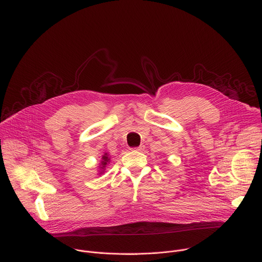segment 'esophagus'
<instances>
[{
    "label": "esophagus",
    "mask_w": 262,
    "mask_h": 262,
    "mask_svg": "<svg viewBox=\"0 0 262 262\" xmlns=\"http://www.w3.org/2000/svg\"><path fill=\"white\" fill-rule=\"evenodd\" d=\"M144 148H145V145L141 144L140 146H138V147H135L134 149H135V150H138V151H142V150H144Z\"/></svg>",
    "instance_id": "esophagus-1"
}]
</instances>
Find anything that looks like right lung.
<instances>
[{
  "label": "right lung",
  "mask_w": 262,
  "mask_h": 262,
  "mask_svg": "<svg viewBox=\"0 0 262 262\" xmlns=\"http://www.w3.org/2000/svg\"><path fill=\"white\" fill-rule=\"evenodd\" d=\"M110 161H111V158H110V157H108V154H107V152H105V154H104V155L102 156V160H101V166H100V169H101L100 173H102V172L104 171V169H105V167H106L107 163H110Z\"/></svg>",
  "instance_id": "obj_1"
}]
</instances>
